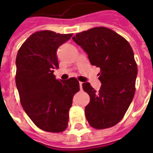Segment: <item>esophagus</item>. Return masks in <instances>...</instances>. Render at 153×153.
<instances>
[{
    "label": "esophagus",
    "mask_w": 153,
    "mask_h": 153,
    "mask_svg": "<svg viewBox=\"0 0 153 153\" xmlns=\"http://www.w3.org/2000/svg\"><path fill=\"white\" fill-rule=\"evenodd\" d=\"M82 83L83 82H79V86H80V89H82Z\"/></svg>",
    "instance_id": "34e87169"
}]
</instances>
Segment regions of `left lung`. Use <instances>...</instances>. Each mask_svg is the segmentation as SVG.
Instances as JSON below:
<instances>
[{
	"label": "left lung",
	"instance_id": "1",
	"mask_svg": "<svg viewBox=\"0 0 153 153\" xmlns=\"http://www.w3.org/2000/svg\"><path fill=\"white\" fill-rule=\"evenodd\" d=\"M72 39L87 54L91 64L101 69L98 92L89 82L82 84L91 98L85 108L86 119L97 129L115 126L123 118L135 94L137 66L133 49L125 38L105 27L79 32Z\"/></svg>",
	"mask_w": 153,
	"mask_h": 153
}]
</instances>
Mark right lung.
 Masks as SVG:
<instances>
[{
  "instance_id": "add662e5",
  "label": "right lung",
  "mask_w": 153,
  "mask_h": 153,
  "mask_svg": "<svg viewBox=\"0 0 153 153\" xmlns=\"http://www.w3.org/2000/svg\"><path fill=\"white\" fill-rule=\"evenodd\" d=\"M73 34L39 31L31 35L18 51L16 85L23 109L42 130L60 133L67 127L73 97L79 91L75 78L55 79L57 49Z\"/></svg>"
}]
</instances>
